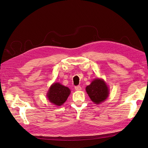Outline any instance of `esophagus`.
<instances>
[{
	"label": "esophagus",
	"mask_w": 148,
	"mask_h": 148,
	"mask_svg": "<svg viewBox=\"0 0 148 148\" xmlns=\"http://www.w3.org/2000/svg\"><path fill=\"white\" fill-rule=\"evenodd\" d=\"M75 90L79 91V90H81V89H82V87L80 86H76L75 87Z\"/></svg>",
	"instance_id": "obj_1"
}]
</instances>
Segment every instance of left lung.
Returning <instances> with one entry per match:
<instances>
[{"instance_id":"left-lung-1","label":"left lung","mask_w":148,"mask_h":148,"mask_svg":"<svg viewBox=\"0 0 148 148\" xmlns=\"http://www.w3.org/2000/svg\"><path fill=\"white\" fill-rule=\"evenodd\" d=\"M86 90L91 101L97 104L104 101L109 95L108 87L103 80L99 78L87 86Z\"/></svg>"}]
</instances>
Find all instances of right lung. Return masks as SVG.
Masks as SVG:
<instances>
[{"label": "right lung", "mask_w": 148, "mask_h": 148, "mask_svg": "<svg viewBox=\"0 0 148 148\" xmlns=\"http://www.w3.org/2000/svg\"><path fill=\"white\" fill-rule=\"evenodd\" d=\"M70 94V90L59 83L53 84L49 89L47 93V97L53 104L62 106L66 101Z\"/></svg>", "instance_id": "1"}]
</instances>
